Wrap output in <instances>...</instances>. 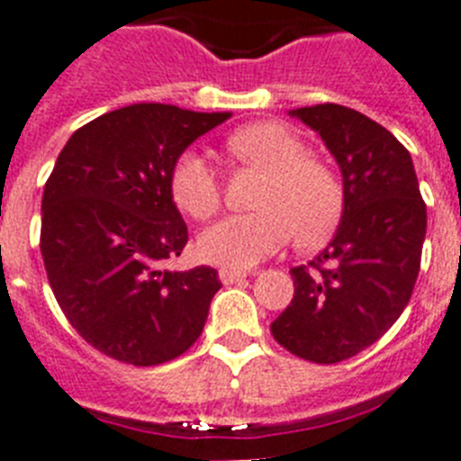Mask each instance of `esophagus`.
Segmentation results:
<instances>
[{"label": "esophagus", "mask_w": 461, "mask_h": 461, "mask_svg": "<svg viewBox=\"0 0 461 461\" xmlns=\"http://www.w3.org/2000/svg\"><path fill=\"white\" fill-rule=\"evenodd\" d=\"M246 276H249V274L239 272V269H220V281H222L224 285L239 284V281H243Z\"/></svg>", "instance_id": "obj_1"}]
</instances>
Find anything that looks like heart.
<instances>
[{
  "label": "heart",
  "mask_w": 461,
  "mask_h": 461,
  "mask_svg": "<svg viewBox=\"0 0 461 461\" xmlns=\"http://www.w3.org/2000/svg\"><path fill=\"white\" fill-rule=\"evenodd\" d=\"M230 152L267 173L258 206L250 215H231L199 239V255L211 265L249 269L278 253L297 231L303 243H316L335 227L342 208L338 180L319 161L307 158L300 138L278 123H250L227 140ZM173 199L196 220L220 208V183L206 158L185 152L171 173Z\"/></svg>",
  "instance_id": "1"
}]
</instances>
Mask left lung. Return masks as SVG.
Instances as JSON below:
<instances>
[{"instance_id":"obj_1","label":"left lung","mask_w":461,"mask_h":461,"mask_svg":"<svg viewBox=\"0 0 461 461\" xmlns=\"http://www.w3.org/2000/svg\"><path fill=\"white\" fill-rule=\"evenodd\" d=\"M342 171V220L309 265L293 267L295 295L272 323L290 354L314 363L351 358L403 314L420 274L427 206L410 152L351 107H300Z\"/></svg>"}]
</instances>
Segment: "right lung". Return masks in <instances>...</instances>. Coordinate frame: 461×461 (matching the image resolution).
<instances>
[{"label": "right lung", "instance_id": "1", "mask_svg": "<svg viewBox=\"0 0 461 461\" xmlns=\"http://www.w3.org/2000/svg\"><path fill=\"white\" fill-rule=\"evenodd\" d=\"M230 117L138 103L81 126L58 154L41 199V258L72 328L110 358L158 366L203 330L218 272L158 265L187 243L173 166Z\"/></svg>", "mask_w": 461, "mask_h": 461}]
</instances>
